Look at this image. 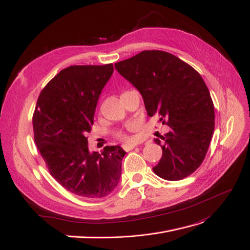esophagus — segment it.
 <instances>
[{
	"label": "esophagus",
	"mask_w": 250,
	"mask_h": 250,
	"mask_svg": "<svg viewBox=\"0 0 250 250\" xmlns=\"http://www.w3.org/2000/svg\"><path fill=\"white\" fill-rule=\"evenodd\" d=\"M135 147H137L136 144H132V146H124V149H125V150H126V151H128V150H132V149H134Z\"/></svg>",
	"instance_id": "1"
}]
</instances>
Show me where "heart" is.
<instances>
[{
  "mask_svg": "<svg viewBox=\"0 0 250 250\" xmlns=\"http://www.w3.org/2000/svg\"><path fill=\"white\" fill-rule=\"evenodd\" d=\"M137 128H138V125H130V126L127 127V131H130V132L136 131ZM116 137H117V138H118L120 141H123V142H125V143H132V142L134 141L133 137H131L130 135H128V134H127L126 132H125V131L118 132V133L116 134Z\"/></svg>",
  "mask_w": 250,
  "mask_h": 250,
  "instance_id": "b5f03b06",
  "label": "heart"
}]
</instances>
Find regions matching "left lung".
<instances>
[{
  "instance_id": "1",
  "label": "left lung",
  "mask_w": 250,
  "mask_h": 250,
  "mask_svg": "<svg viewBox=\"0 0 250 250\" xmlns=\"http://www.w3.org/2000/svg\"><path fill=\"white\" fill-rule=\"evenodd\" d=\"M120 75L142 94L147 115H158L170 126L161 139L163 149L154 172L167 181H180L201 165L215 127L214 104L198 72L164 51H142L115 63Z\"/></svg>"
}]
</instances>
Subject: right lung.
Listing matches in <instances>:
<instances>
[{"label":"right lung","instance_id":"obj_1","mask_svg":"<svg viewBox=\"0 0 250 250\" xmlns=\"http://www.w3.org/2000/svg\"><path fill=\"white\" fill-rule=\"evenodd\" d=\"M113 70L112 63L62 69L40 92L32 118L34 142L51 175L85 198L110 194L122 174V147L90 154L87 146L96 104Z\"/></svg>","mask_w":250,"mask_h":250}]
</instances>
